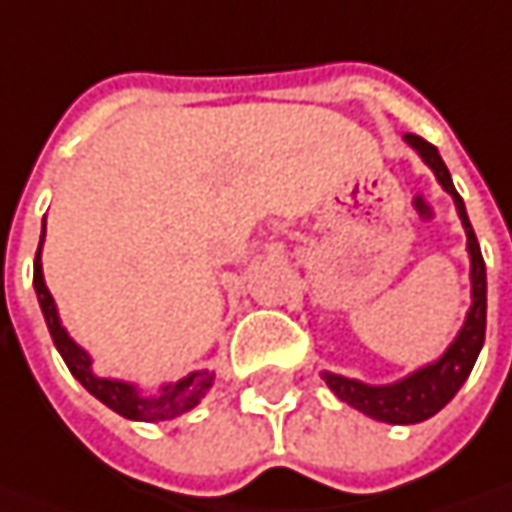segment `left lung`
Masks as SVG:
<instances>
[{
  "label": "left lung",
  "instance_id": "left-lung-1",
  "mask_svg": "<svg viewBox=\"0 0 512 512\" xmlns=\"http://www.w3.org/2000/svg\"><path fill=\"white\" fill-rule=\"evenodd\" d=\"M406 145H412L417 156L431 168V173L437 176V182L443 184L448 196L454 198V207L460 215L465 238H468V257H471V308L465 314L462 328L457 330L454 342L443 350V356L437 361H431L426 367H420L415 373H409L395 384H364L356 378H344L339 373H322L325 384L333 389V395L339 401L350 403L353 409H358L361 415L381 420V423H392V426H412V423H423L431 415H437L446 406L460 387L465 384V378L471 375L476 364V356L485 344V322H488V277H485V260L479 252L476 243L474 227L468 221L465 212V201L457 193V187L451 182L446 162L440 151L426 142L417 134H403Z\"/></svg>",
  "mask_w": 512,
  "mask_h": 512
}]
</instances>
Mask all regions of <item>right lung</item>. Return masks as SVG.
Returning a JSON list of instances; mask_svg holds the SVG:
<instances>
[{
    "label": "right lung",
    "instance_id": "obj_1",
    "mask_svg": "<svg viewBox=\"0 0 512 512\" xmlns=\"http://www.w3.org/2000/svg\"><path fill=\"white\" fill-rule=\"evenodd\" d=\"M44 232L47 224L41 227V241H38L36 252V266H33V285H36L38 305H41V314L44 322L50 328V336L58 353L66 361L69 373L81 381L86 392H92L97 401L106 403L111 412L128 417V420H142V423H159V420H173V417L184 415L190 409H196L201 398L210 392L215 373L210 370H193L190 375H184L173 384H162L156 395H145L137 384L131 381H120V378H100L92 370V356L83 350L81 344L75 342L66 328L61 325V316L55 308L50 288L44 283V269H41V246H44Z\"/></svg>",
    "mask_w": 512,
    "mask_h": 512
}]
</instances>
